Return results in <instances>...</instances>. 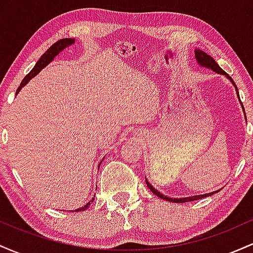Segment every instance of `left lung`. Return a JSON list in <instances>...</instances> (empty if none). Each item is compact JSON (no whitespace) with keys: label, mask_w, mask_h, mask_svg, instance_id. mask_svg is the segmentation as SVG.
Listing matches in <instances>:
<instances>
[{"label":"left lung","mask_w":253,"mask_h":253,"mask_svg":"<svg viewBox=\"0 0 253 253\" xmlns=\"http://www.w3.org/2000/svg\"><path fill=\"white\" fill-rule=\"evenodd\" d=\"M195 57H196L197 62L200 63V65L206 66V68H210V69H211V70L217 72V74H220V75H225V76H227L229 80L232 81V83L234 84L233 80H232V78L229 77L228 75L226 74V72L223 71L219 65H217L215 60H214L213 58L210 56V54H207V53H206V52H203L201 50H196L195 51ZM234 85H236V84H234ZM236 89H237V86H236ZM237 92H238V89H237ZM238 96H239V94H238ZM243 108H244V107H243ZM146 184H147V187H149V189L152 191V193L155 194V195H157L158 197H161V199H163V200H167V201L175 202V203H184V202H189V201H196V200H200V199H203V197L211 196V195H213V194H215V193H217V191H219V190L213 191V193L205 194V195H195V196H190V197H182V199H171V197L165 196V195H163V194L159 193L158 190H156L155 188H153L152 185H151L147 181H146Z\"/></svg>","instance_id":"left-lung-1"}]
</instances>
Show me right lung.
Listing matches in <instances>:
<instances>
[{
	"label": "right lung",
	"mask_w": 253,
	"mask_h": 253,
	"mask_svg": "<svg viewBox=\"0 0 253 253\" xmlns=\"http://www.w3.org/2000/svg\"><path fill=\"white\" fill-rule=\"evenodd\" d=\"M74 42H75V39H70V38H66V39H60V40H58L57 42H54L53 45H52L51 47L48 48V50L46 51L45 53H43L42 57H40V59L38 60L37 64H36V66H34V68L32 69L30 74L26 75V77L24 78V80H22L21 84H20V86H19V88H17V90H16V94L20 91V90H21L22 86L26 85V84L30 82V80H32V78L36 76V75H38V72L42 71V69L45 68V66L47 65V64H50V63L52 62V60H53V58L56 57L57 54L59 53L60 51L64 50V48H65L66 46L72 45V43H74ZM92 201H94V199L91 200V202H92ZM89 205H90V203H86V205L84 206V207L80 208V210H76V211H85L86 208H88Z\"/></svg>",
	"instance_id": "right-lung-1"
}]
</instances>
